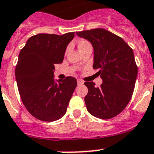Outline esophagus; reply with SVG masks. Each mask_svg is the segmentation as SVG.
<instances>
[{
    "mask_svg": "<svg viewBox=\"0 0 154 154\" xmlns=\"http://www.w3.org/2000/svg\"><path fill=\"white\" fill-rule=\"evenodd\" d=\"M84 81L81 79H77V85H83Z\"/></svg>",
    "mask_w": 154,
    "mask_h": 154,
    "instance_id": "34e87169",
    "label": "esophagus"
}]
</instances>
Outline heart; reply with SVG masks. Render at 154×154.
I'll return each mask as SVG.
<instances>
[{"label": "heart", "instance_id": "1", "mask_svg": "<svg viewBox=\"0 0 154 154\" xmlns=\"http://www.w3.org/2000/svg\"><path fill=\"white\" fill-rule=\"evenodd\" d=\"M77 45H78V48H79L80 51H81V50L85 49V48L91 47V43H90L88 41H87V40H85V39L79 40V41H78V42H77Z\"/></svg>", "mask_w": 154, "mask_h": 154}]
</instances>
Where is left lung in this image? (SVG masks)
Returning a JSON list of instances; mask_svg holds the SVG:
<instances>
[{"mask_svg":"<svg viewBox=\"0 0 154 154\" xmlns=\"http://www.w3.org/2000/svg\"><path fill=\"white\" fill-rule=\"evenodd\" d=\"M94 48L93 68L99 69L103 82L95 87L85 81L88 92L85 98L89 113L100 119H110L127 106L132 96L138 74L133 50L121 37L104 29L77 32Z\"/></svg>","mask_w":154,"mask_h":154,"instance_id":"8db88e82","label":"left lung"}]
</instances>
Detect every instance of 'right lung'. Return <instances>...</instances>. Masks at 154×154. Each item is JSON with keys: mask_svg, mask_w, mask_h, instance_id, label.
Listing matches in <instances>:
<instances>
[{"mask_svg": "<svg viewBox=\"0 0 154 154\" xmlns=\"http://www.w3.org/2000/svg\"><path fill=\"white\" fill-rule=\"evenodd\" d=\"M74 33L32 36L19 53L15 66L19 95L28 112L40 121L51 122L63 117L77 87L74 77H66L59 83L53 77L55 65L63 63Z\"/></svg>", "mask_w": 154, "mask_h": 154, "instance_id": "obj_1", "label": "right lung"}]
</instances>
